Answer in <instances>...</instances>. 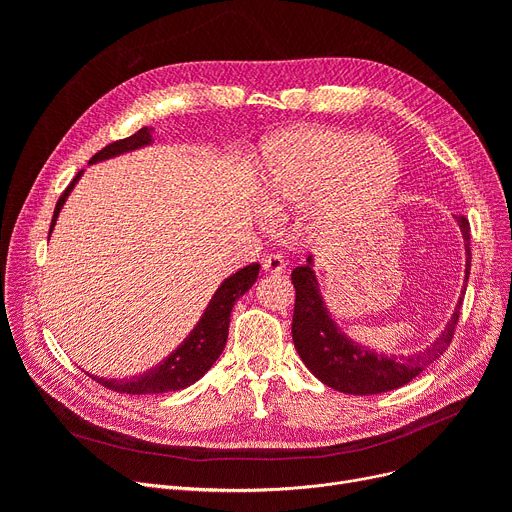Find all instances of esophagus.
I'll return each mask as SVG.
<instances>
[{"instance_id": "esophagus-1", "label": "esophagus", "mask_w": 512, "mask_h": 512, "mask_svg": "<svg viewBox=\"0 0 512 512\" xmlns=\"http://www.w3.org/2000/svg\"><path fill=\"white\" fill-rule=\"evenodd\" d=\"M284 259L280 255H267L263 257V270L270 272V274H282L284 272Z\"/></svg>"}]
</instances>
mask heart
<instances>
[{
    "mask_svg": "<svg viewBox=\"0 0 512 512\" xmlns=\"http://www.w3.org/2000/svg\"><path fill=\"white\" fill-rule=\"evenodd\" d=\"M359 163L368 179L381 178L371 196L359 198L350 191V174ZM396 180L398 159L384 141L346 130L311 128L280 134L263 145L259 199L274 220H286L315 201L309 234L317 242H328L382 203ZM324 187L327 193L315 200Z\"/></svg>",
    "mask_w": 512,
    "mask_h": 512,
    "instance_id": "heart-1",
    "label": "heart"
}]
</instances>
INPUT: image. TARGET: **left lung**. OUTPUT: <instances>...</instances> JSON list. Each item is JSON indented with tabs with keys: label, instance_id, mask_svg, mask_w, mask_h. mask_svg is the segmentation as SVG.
<instances>
[{
	"label": "left lung",
	"instance_id": "1",
	"mask_svg": "<svg viewBox=\"0 0 512 512\" xmlns=\"http://www.w3.org/2000/svg\"><path fill=\"white\" fill-rule=\"evenodd\" d=\"M456 222H459L465 238L467 284L471 270V226L465 215L456 218ZM311 263L313 259L309 257L305 265L294 267L290 276L294 290H297L292 313V340L299 357L317 380L344 394H380L409 384L427 365H432L440 355L446 353L454 336V328L459 324L463 297L459 299V305H456L442 334L423 353L409 357L380 355L340 332L324 303V297L319 294V284Z\"/></svg>",
	"mask_w": 512,
	"mask_h": 512
}]
</instances>
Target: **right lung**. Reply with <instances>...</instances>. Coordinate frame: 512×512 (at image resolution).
I'll use <instances>...</instances> for the list:
<instances>
[{"label": "right lung", "mask_w": 512, "mask_h": 512, "mask_svg": "<svg viewBox=\"0 0 512 512\" xmlns=\"http://www.w3.org/2000/svg\"><path fill=\"white\" fill-rule=\"evenodd\" d=\"M151 130L153 128L145 126V128L134 132L132 137L105 145L101 151H97L91 157V164L149 145ZM80 174L83 172H78L74 176V180L68 184L62 197L58 199V205H56V209H53L51 228H53V224H56L58 213H60L66 197L70 195L72 186L80 178ZM51 228H49V232H51ZM257 276H259V263H251L247 267H242V270H238L236 274H232L230 278H226L222 282V286L215 290V294L211 297L205 313L201 315L199 324L193 328V332L188 334L176 351L161 361L159 365L151 367L149 371H145L141 375H132V378H126V380H103V378H95V375H93V380H97L105 388H110L114 392H122V394H161V392L182 390L186 386L195 384L199 378H203V375L211 369V365L222 355L224 346H226V338H228L232 307L242 297V294H245L255 284Z\"/></svg>", "instance_id": "1"}]
</instances>
